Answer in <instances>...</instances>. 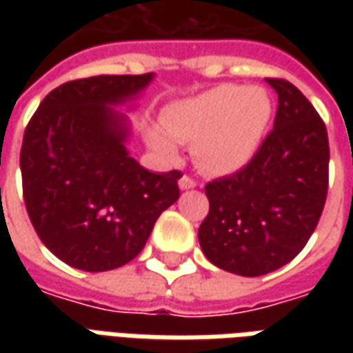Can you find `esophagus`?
I'll return each instance as SVG.
<instances>
[{
	"label": "esophagus",
	"mask_w": 353,
	"mask_h": 353,
	"mask_svg": "<svg viewBox=\"0 0 353 353\" xmlns=\"http://www.w3.org/2000/svg\"><path fill=\"white\" fill-rule=\"evenodd\" d=\"M194 187H196V181H194L192 177L183 176L181 179H179V189H181V191H187V189H194Z\"/></svg>",
	"instance_id": "esophagus-1"
}]
</instances>
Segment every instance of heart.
<instances>
[{
  "label": "heart",
  "mask_w": 353,
  "mask_h": 353,
  "mask_svg": "<svg viewBox=\"0 0 353 353\" xmlns=\"http://www.w3.org/2000/svg\"><path fill=\"white\" fill-rule=\"evenodd\" d=\"M272 119L265 88L219 85L172 103L162 115V132L153 128L147 143L162 161H176L179 145L192 147L194 161L212 176H230L259 151Z\"/></svg>",
  "instance_id": "obj_1"
}]
</instances>
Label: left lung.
I'll use <instances>...</instances> for the list:
<instances>
[{"mask_svg":"<svg viewBox=\"0 0 353 353\" xmlns=\"http://www.w3.org/2000/svg\"><path fill=\"white\" fill-rule=\"evenodd\" d=\"M278 94L274 130L250 164L206 185L210 212L199 242L210 263L238 276H263L301 253L323 212L329 139L323 121L289 81Z\"/></svg>","mask_w":353,"mask_h":353,"instance_id":"8db88e82","label":"left lung"}]
</instances>
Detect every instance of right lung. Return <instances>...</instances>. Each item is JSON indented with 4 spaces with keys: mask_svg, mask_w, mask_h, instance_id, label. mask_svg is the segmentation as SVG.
Returning a JSON list of instances; mask_svg holds the SVG:
<instances>
[{
    "mask_svg": "<svg viewBox=\"0 0 353 353\" xmlns=\"http://www.w3.org/2000/svg\"><path fill=\"white\" fill-rule=\"evenodd\" d=\"M154 73L98 75L45 96L20 149L22 191L37 236L65 265L105 272L130 263L159 215L179 199L181 172L153 174L132 159L134 108Z\"/></svg>",
    "mask_w": 353,
    "mask_h": 353,
    "instance_id": "obj_1",
    "label": "right lung"
}]
</instances>
